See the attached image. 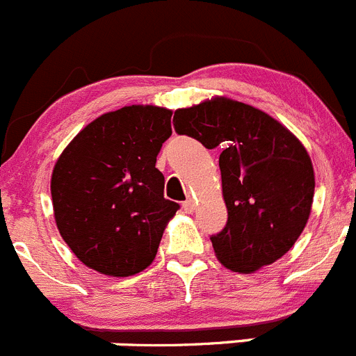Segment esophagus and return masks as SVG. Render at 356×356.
<instances>
[{"label": "esophagus", "instance_id": "1", "mask_svg": "<svg viewBox=\"0 0 356 356\" xmlns=\"http://www.w3.org/2000/svg\"><path fill=\"white\" fill-rule=\"evenodd\" d=\"M182 209H184V212L191 214V212H195V209H197V202L189 198V200H186L184 204H182Z\"/></svg>", "mask_w": 356, "mask_h": 356}]
</instances>
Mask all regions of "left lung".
<instances>
[{"label": "left lung", "instance_id": "1", "mask_svg": "<svg viewBox=\"0 0 356 356\" xmlns=\"http://www.w3.org/2000/svg\"><path fill=\"white\" fill-rule=\"evenodd\" d=\"M174 128L204 147L223 149L228 221L211 237L218 260L251 274L286 254L313 207L314 170L302 142L260 108L225 96L177 108Z\"/></svg>", "mask_w": 356, "mask_h": 356}]
</instances>
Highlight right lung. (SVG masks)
Instances as JSON below:
<instances>
[{
	"label": "right lung",
	"instance_id": "obj_1",
	"mask_svg": "<svg viewBox=\"0 0 356 356\" xmlns=\"http://www.w3.org/2000/svg\"><path fill=\"white\" fill-rule=\"evenodd\" d=\"M172 111L129 105L89 122L52 170L58 230L73 254L114 277L152 264L179 204L163 197L156 156L172 135Z\"/></svg>",
	"mask_w": 356,
	"mask_h": 356
}]
</instances>
